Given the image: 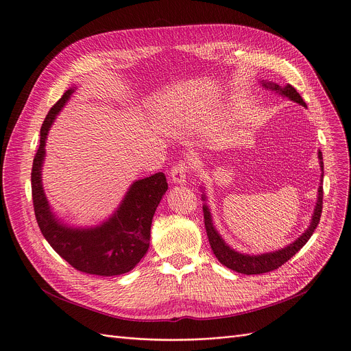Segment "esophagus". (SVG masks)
<instances>
[{
    "label": "esophagus",
    "instance_id": "34e87169",
    "mask_svg": "<svg viewBox=\"0 0 351 351\" xmlns=\"http://www.w3.org/2000/svg\"><path fill=\"white\" fill-rule=\"evenodd\" d=\"M189 164L186 161H179L171 168V180L178 184H183L189 175Z\"/></svg>",
    "mask_w": 351,
    "mask_h": 351
}]
</instances>
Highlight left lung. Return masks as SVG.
Masks as SVG:
<instances>
[{
  "instance_id": "obj_1",
  "label": "left lung",
  "mask_w": 351,
  "mask_h": 351,
  "mask_svg": "<svg viewBox=\"0 0 351 351\" xmlns=\"http://www.w3.org/2000/svg\"><path fill=\"white\" fill-rule=\"evenodd\" d=\"M265 88H269L271 90H276L278 93H281L282 96L289 97L291 100L302 104L303 107H306L304 100L302 99V96L298 93V90L292 86V85H285V86H280L277 84L273 82H265L262 81ZM318 158H319V167L321 171H324V162H322V153L318 152ZM321 178H324V173L321 175ZM321 184H322V179H321ZM322 186L318 187V199H317V205L311 217V223L308 226V228L303 232V234L293 241L292 244H289L288 247L278 250L276 252H269V254H262V255H244L240 252H236L234 250H231L224 241L223 239L219 236V232L216 231V228L213 227L212 223V217H210V212L209 208L204 204L202 210H204V223H205V230H206V236L210 244V248L215 254V256L217 258V261L228 267L230 270H234L237 273H243V274H263V273H269L273 271L278 267H281L285 262H288L298 251H300V248L304 247V244L310 240V237L313 236V232L315 230V227L319 223V217L322 213ZM202 199L205 201V194H202Z\"/></svg>"
}]
</instances>
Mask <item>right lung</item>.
Masks as SVG:
<instances>
[{
	"label": "right lung",
	"mask_w": 351,
	"mask_h": 351,
	"mask_svg": "<svg viewBox=\"0 0 351 351\" xmlns=\"http://www.w3.org/2000/svg\"><path fill=\"white\" fill-rule=\"evenodd\" d=\"M74 92L67 89L47 114L40 131V147L32 169V194L38 227L49 245L75 270L111 277L131 271L146 255L154 212L168 190L162 172L136 180L120 208L100 226L73 228L62 224L52 213L41 183L48 131L56 114Z\"/></svg>",
	"instance_id": "add662e5"
}]
</instances>
